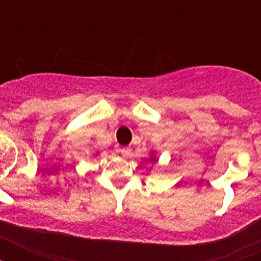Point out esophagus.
Wrapping results in <instances>:
<instances>
[{
  "instance_id": "obj_1",
  "label": "esophagus",
  "mask_w": 261,
  "mask_h": 261,
  "mask_svg": "<svg viewBox=\"0 0 261 261\" xmlns=\"http://www.w3.org/2000/svg\"><path fill=\"white\" fill-rule=\"evenodd\" d=\"M120 151H121L123 156H125V158H128V156L130 155V149H129V147H123Z\"/></svg>"
}]
</instances>
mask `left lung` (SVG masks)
I'll use <instances>...</instances> for the list:
<instances>
[{
  "mask_svg": "<svg viewBox=\"0 0 261 261\" xmlns=\"http://www.w3.org/2000/svg\"><path fill=\"white\" fill-rule=\"evenodd\" d=\"M150 162H156V158H155V155H154V153H151V156H150Z\"/></svg>",
  "mask_w": 261,
  "mask_h": 261,
  "instance_id": "8db88e82",
  "label": "left lung"
}]
</instances>
